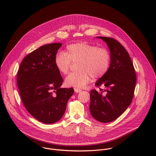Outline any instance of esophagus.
<instances>
[{
    "instance_id": "obj_1",
    "label": "esophagus",
    "mask_w": 156,
    "mask_h": 156,
    "mask_svg": "<svg viewBox=\"0 0 156 156\" xmlns=\"http://www.w3.org/2000/svg\"><path fill=\"white\" fill-rule=\"evenodd\" d=\"M74 91H75V92H76V93H79V92H80L81 91H82V90L80 89H79V88H74Z\"/></svg>"
}]
</instances>
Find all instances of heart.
<instances>
[{
    "mask_svg": "<svg viewBox=\"0 0 156 156\" xmlns=\"http://www.w3.org/2000/svg\"><path fill=\"white\" fill-rule=\"evenodd\" d=\"M111 54L105 47H98L87 42L68 45L65 52H58L55 57V64L58 71L67 74L72 63L78 62L76 72L68 76L67 86L82 88L94 79H100L109 71L111 64Z\"/></svg>",
    "mask_w": 156,
    "mask_h": 156,
    "instance_id": "obj_1",
    "label": "heart"
}]
</instances>
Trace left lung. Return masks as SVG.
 Returning a JSON list of instances; mask_svg holds the SVG:
<instances>
[{
	"instance_id": "left-lung-1",
	"label": "left lung",
	"mask_w": 156,
	"mask_h": 156,
	"mask_svg": "<svg viewBox=\"0 0 156 156\" xmlns=\"http://www.w3.org/2000/svg\"><path fill=\"white\" fill-rule=\"evenodd\" d=\"M98 38L108 45L111 64L108 73L96 82L98 90H90L89 109L96 120L109 122L118 118L131 104L136 75L130 56L122 45L112 38ZM101 86L103 89L100 88Z\"/></svg>"
}]
</instances>
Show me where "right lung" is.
<instances>
[{
	"mask_svg": "<svg viewBox=\"0 0 156 156\" xmlns=\"http://www.w3.org/2000/svg\"><path fill=\"white\" fill-rule=\"evenodd\" d=\"M61 43L44 45L23 59L17 73V86L28 112L45 124L58 121L64 114L74 89L61 88L63 79L55 64Z\"/></svg>",
	"mask_w": 156,
	"mask_h": 156,
	"instance_id": "add662e5",
	"label": "right lung"
}]
</instances>
